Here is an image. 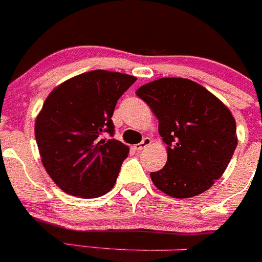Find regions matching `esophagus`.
Here are the masks:
<instances>
[{
  "label": "esophagus",
  "instance_id": "34e87169",
  "mask_svg": "<svg viewBox=\"0 0 262 262\" xmlns=\"http://www.w3.org/2000/svg\"><path fill=\"white\" fill-rule=\"evenodd\" d=\"M150 143H152V139H150V138H148V137H146V138H144L143 141L141 142V143H138V144H137V146H136V149L138 150V152H139V150L144 149V148L149 146Z\"/></svg>",
  "mask_w": 262,
  "mask_h": 262
}]
</instances>
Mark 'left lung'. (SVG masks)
Segmentation results:
<instances>
[{
  "mask_svg": "<svg viewBox=\"0 0 262 262\" xmlns=\"http://www.w3.org/2000/svg\"><path fill=\"white\" fill-rule=\"evenodd\" d=\"M158 119L167 162L150 172L157 189L191 198L209 189L226 171L237 147L236 121L212 92L187 78H158L136 92Z\"/></svg>",
  "mask_w": 262,
  "mask_h": 262,
  "instance_id": "1",
  "label": "left lung"
}]
</instances>
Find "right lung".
<instances>
[{"label":"right lung","instance_id":"obj_1","mask_svg":"<svg viewBox=\"0 0 262 262\" xmlns=\"http://www.w3.org/2000/svg\"><path fill=\"white\" fill-rule=\"evenodd\" d=\"M136 80L96 70L64 81L47 97L35 139L47 172L64 192L91 199L113 189L129 148L102 136H114L115 105Z\"/></svg>","mask_w":262,"mask_h":262}]
</instances>
